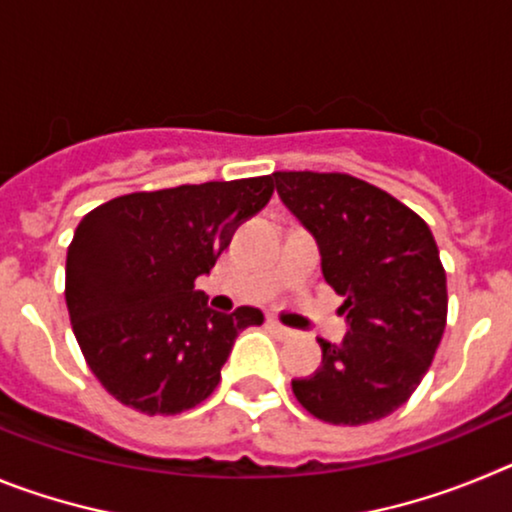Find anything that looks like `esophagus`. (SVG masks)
<instances>
[{
	"instance_id": "34e87169",
	"label": "esophagus",
	"mask_w": 512,
	"mask_h": 512,
	"mask_svg": "<svg viewBox=\"0 0 512 512\" xmlns=\"http://www.w3.org/2000/svg\"><path fill=\"white\" fill-rule=\"evenodd\" d=\"M266 325H269V328L274 330V333H277L279 338H292V336H295V330L287 328V325H282L277 318H269V320H266Z\"/></svg>"
}]
</instances>
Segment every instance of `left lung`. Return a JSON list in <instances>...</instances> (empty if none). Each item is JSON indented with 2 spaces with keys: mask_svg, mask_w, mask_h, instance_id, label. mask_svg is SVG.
I'll return each mask as SVG.
<instances>
[{
  "mask_svg": "<svg viewBox=\"0 0 512 512\" xmlns=\"http://www.w3.org/2000/svg\"><path fill=\"white\" fill-rule=\"evenodd\" d=\"M274 184L318 241L325 282L346 297L348 336L338 346L318 338L323 366L292 379V392L325 423L387 418L410 400L446 328V271L431 228L356 176L277 171Z\"/></svg>",
  "mask_w": 512,
  "mask_h": 512,
  "instance_id": "1",
  "label": "left lung"
}]
</instances>
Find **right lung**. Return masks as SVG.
Wrapping results in <instances>:
<instances>
[{
	"label": "right lung",
	"instance_id": "obj_1",
	"mask_svg": "<svg viewBox=\"0 0 512 512\" xmlns=\"http://www.w3.org/2000/svg\"><path fill=\"white\" fill-rule=\"evenodd\" d=\"M274 194V176L122 194L94 207L66 253L71 328L94 377L146 415L192 410L215 392L256 307L215 312L194 289L235 228Z\"/></svg>",
	"mask_w": 512,
	"mask_h": 512
}]
</instances>
